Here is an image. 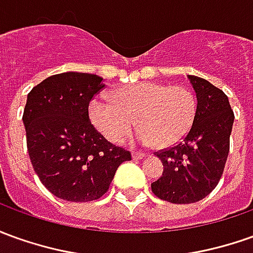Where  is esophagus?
I'll return each mask as SVG.
<instances>
[{
  "label": "esophagus",
  "mask_w": 253,
  "mask_h": 253,
  "mask_svg": "<svg viewBox=\"0 0 253 253\" xmlns=\"http://www.w3.org/2000/svg\"><path fill=\"white\" fill-rule=\"evenodd\" d=\"M132 157H133L135 160H143L144 157H146V154H144V153H140V151H135V153L132 154Z\"/></svg>",
  "instance_id": "34e87169"
}]
</instances>
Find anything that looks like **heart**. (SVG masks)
<instances>
[{
    "mask_svg": "<svg viewBox=\"0 0 253 253\" xmlns=\"http://www.w3.org/2000/svg\"><path fill=\"white\" fill-rule=\"evenodd\" d=\"M88 113L93 126L113 143L124 142L136 124L140 143L168 147L187 135L196 118L197 99L183 85L142 81L117 88L113 100L93 97Z\"/></svg>",
    "mask_w": 253,
    "mask_h": 253,
    "instance_id": "b5f03b06",
    "label": "heart"
}]
</instances>
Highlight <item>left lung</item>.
<instances>
[{"mask_svg":"<svg viewBox=\"0 0 253 253\" xmlns=\"http://www.w3.org/2000/svg\"><path fill=\"white\" fill-rule=\"evenodd\" d=\"M189 80L197 96L194 123L182 142L154 153L164 172L151 183V191L172 204L197 203L216 187L227 161L234 123L222 89L200 77L189 76Z\"/></svg>","mask_w":253,"mask_h":253,"instance_id":"obj_1","label":"left lung"}]
</instances>
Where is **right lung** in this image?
Instances as JSON below:
<instances>
[{
	"mask_svg": "<svg viewBox=\"0 0 253 253\" xmlns=\"http://www.w3.org/2000/svg\"><path fill=\"white\" fill-rule=\"evenodd\" d=\"M104 88L88 73L48 77L27 95L23 111L27 151L40 180L53 196L73 203L99 200L128 150L110 143L90 124V100Z\"/></svg>",
	"mask_w": 253,
	"mask_h": 253,
	"instance_id": "obj_1",
	"label": "right lung"
}]
</instances>
